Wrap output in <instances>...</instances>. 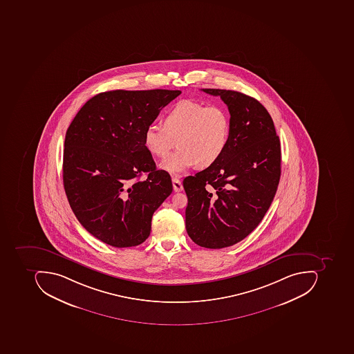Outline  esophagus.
I'll return each instance as SVG.
<instances>
[{
	"mask_svg": "<svg viewBox=\"0 0 354 354\" xmlns=\"http://www.w3.org/2000/svg\"><path fill=\"white\" fill-rule=\"evenodd\" d=\"M172 185H174V190L176 192H180L183 190V185L180 180L176 178H172Z\"/></svg>",
	"mask_w": 354,
	"mask_h": 354,
	"instance_id": "1",
	"label": "esophagus"
}]
</instances>
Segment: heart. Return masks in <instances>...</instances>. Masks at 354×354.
Listing matches in <instances>:
<instances>
[{"instance_id": "heart-1", "label": "heart", "mask_w": 354, "mask_h": 354, "mask_svg": "<svg viewBox=\"0 0 354 354\" xmlns=\"http://www.w3.org/2000/svg\"><path fill=\"white\" fill-rule=\"evenodd\" d=\"M231 129L224 107L182 100L165 115L164 124L151 123L146 127L144 145L151 154L162 158L178 140L180 149L160 162L162 170L176 176L196 165L215 164L229 146Z\"/></svg>"}]
</instances>
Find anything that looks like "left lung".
Listing matches in <instances>:
<instances>
[{
    "mask_svg": "<svg viewBox=\"0 0 354 354\" xmlns=\"http://www.w3.org/2000/svg\"><path fill=\"white\" fill-rule=\"evenodd\" d=\"M218 95L231 115V137L221 158L187 176L186 231L196 245L221 249L245 239L270 207L281 176V145L272 118L254 97L225 89Z\"/></svg>",
    "mask_w": 354,
    "mask_h": 354,
    "instance_id": "obj_1",
    "label": "left lung"
}]
</instances>
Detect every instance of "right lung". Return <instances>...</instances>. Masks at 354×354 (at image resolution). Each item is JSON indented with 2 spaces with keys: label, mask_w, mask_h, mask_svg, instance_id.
Masks as SVG:
<instances>
[{
  "label": "right lung",
  "mask_w": 354,
  "mask_h": 354,
  "mask_svg": "<svg viewBox=\"0 0 354 354\" xmlns=\"http://www.w3.org/2000/svg\"><path fill=\"white\" fill-rule=\"evenodd\" d=\"M180 93H101L86 102L68 127L64 187L74 215L95 239L127 248L150 235L153 214L171 194L172 183L168 172L155 167L144 132Z\"/></svg>",
  "instance_id": "obj_1"
}]
</instances>
